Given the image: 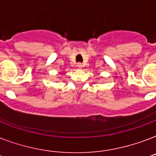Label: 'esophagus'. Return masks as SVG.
<instances>
[{
	"label": "esophagus",
	"mask_w": 156,
	"mask_h": 156,
	"mask_svg": "<svg viewBox=\"0 0 156 156\" xmlns=\"http://www.w3.org/2000/svg\"><path fill=\"white\" fill-rule=\"evenodd\" d=\"M77 67H78V69H83V64L82 63H78L77 64Z\"/></svg>",
	"instance_id": "esophagus-1"
}]
</instances>
